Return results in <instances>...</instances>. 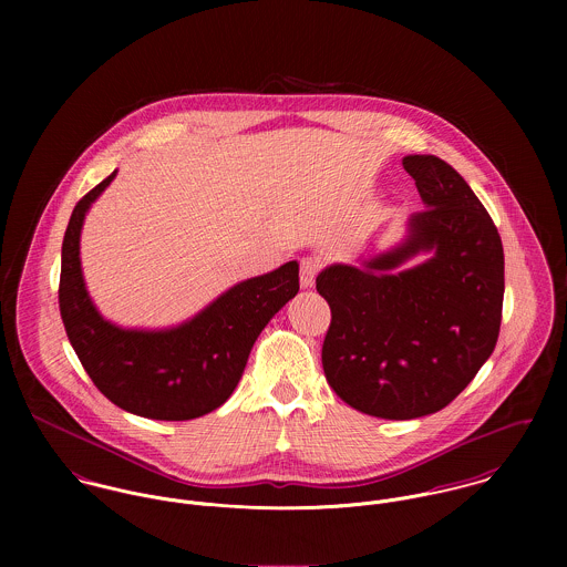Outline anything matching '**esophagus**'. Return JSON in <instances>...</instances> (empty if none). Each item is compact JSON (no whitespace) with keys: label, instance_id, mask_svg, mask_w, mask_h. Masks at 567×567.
Segmentation results:
<instances>
[{"label":"esophagus","instance_id":"1","mask_svg":"<svg viewBox=\"0 0 567 567\" xmlns=\"http://www.w3.org/2000/svg\"><path fill=\"white\" fill-rule=\"evenodd\" d=\"M321 270V259L319 257H303L301 259V288H312L317 281V275Z\"/></svg>","mask_w":567,"mask_h":567}]
</instances>
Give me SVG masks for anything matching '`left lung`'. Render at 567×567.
Segmentation results:
<instances>
[{
  "label": "left lung",
  "mask_w": 567,
  "mask_h": 567,
  "mask_svg": "<svg viewBox=\"0 0 567 567\" xmlns=\"http://www.w3.org/2000/svg\"><path fill=\"white\" fill-rule=\"evenodd\" d=\"M402 163L425 205L404 240L317 277L331 308L324 378L344 404L380 419L450 404L493 353L504 299L502 240L467 181L434 155Z\"/></svg>",
  "instance_id": "left-lung-1"
}]
</instances>
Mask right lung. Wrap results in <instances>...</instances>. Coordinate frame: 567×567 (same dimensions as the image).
Here are the masks:
<instances>
[{
    "label": "right lung",
    "mask_w": 567,
    "mask_h": 567,
    "mask_svg": "<svg viewBox=\"0 0 567 567\" xmlns=\"http://www.w3.org/2000/svg\"><path fill=\"white\" fill-rule=\"evenodd\" d=\"M115 174L79 200L65 231L59 288L65 331L97 391L122 410L157 421L203 416L231 398L257 336L297 297L299 264L244 279L183 323L115 324L91 301L81 264L84 218Z\"/></svg>",
    "instance_id": "1"
}]
</instances>
